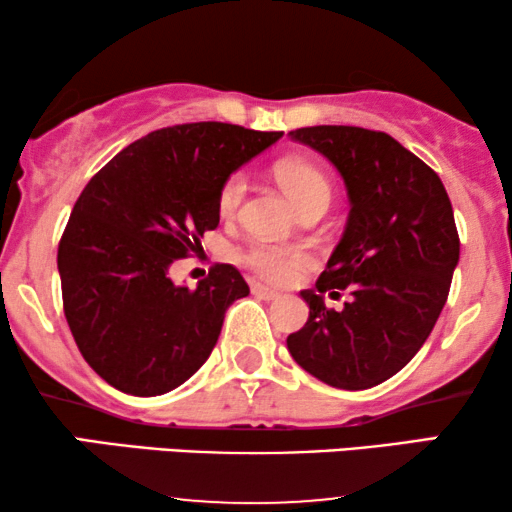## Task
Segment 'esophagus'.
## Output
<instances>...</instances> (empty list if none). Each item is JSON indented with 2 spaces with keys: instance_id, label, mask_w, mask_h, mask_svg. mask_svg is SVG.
I'll list each match as a JSON object with an SVG mask.
<instances>
[{
  "instance_id": "obj_1",
  "label": "esophagus",
  "mask_w": 512,
  "mask_h": 512,
  "mask_svg": "<svg viewBox=\"0 0 512 512\" xmlns=\"http://www.w3.org/2000/svg\"><path fill=\"white\" fill-rule=\"evenodd\" d=\"M251 293H254L256 298H263V300H277L279 298L277 291H272V289H268V286H263V284H251Z\"/></svg>"
}]
</instances>
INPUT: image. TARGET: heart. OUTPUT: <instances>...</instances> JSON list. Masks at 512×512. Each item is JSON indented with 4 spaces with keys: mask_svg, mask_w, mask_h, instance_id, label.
Returning a JSON list of instances; mask_svg holds the SVG:
<instances>
[{
    "mask_svg": "<svg viewBox=\"0 0 512 512\" xmlns=\"http://www.w3.org/2000/svg\"><path fill=\"white\" fill-rule=\"evenodd\" d=\"M275 179L284 188V193L296 202L300 212L314 205H328L331 200V184L317 165L303 158H284L275 165ZM244 193H247V177L242 172H233L223 179L216 195L221 216H235L240 209ZM242 261L256 272L258 277L272 284H289L305 268H310L312 254L303 247L275 242H254L242 254Z\"/></svg>",
    "mask_w": 512,
    "mask_h": 512,
    "instance_id": "b5f03b06",
    "label": "heart"
}]
</instances>
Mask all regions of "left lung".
<instances>
[{"instance_id": "obj_1", "label": "left lung", "mask_w": 512, "mask_h": 512, "mask_svg": "<svg viewBox=\"0 0 512 512\" xmlns=\"http://www.w3.org/2000/svg\"><path fill=\"white\" fill-rule=\"evenodd\" d=\"M333 163L349 216L338 247L300 291L310 317L286 338L293 361L335 389H370L396 375L429 338L459 263V235L443 181L387 132L314 125L289 132ZM347 288L340 313L323 303Z\"/></svg>"}]
</instances>
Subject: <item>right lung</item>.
<instances>
[{"mask_svg":"<svg viewBox=\"0 0 512 512\" xmlns=\"http://www.w3.org/2000/svg\"><path fill=\"white\" fill-rule=\"evenodd\" d=\"M279 137L216 121L172 125L125 146L83 188L58 247L62 305L83 359L111 387L160 396L209 359L249 286L216 263L188 289L170 265L219 226L223 179Z\"/></svg>","mask_w":512,"mask_h":512,"instance_id":"1","label":"right lung"}]
</instances>
